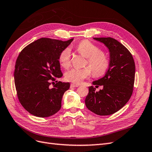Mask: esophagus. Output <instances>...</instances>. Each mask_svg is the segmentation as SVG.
Instances as JSON below:
<instances>
[{
	"mask_svg": "<svg viewBox=\"0 0 152 152\" xmlns=\"http://www.w3.org/2000/svg\"><path fill=\"white\" fill-rule=\"evenodd\" d=\"M78 86H79L78 85H75L74 84H70V88H73V87H77Z\"/></svg>",
	"mask_w": 152,
	"mask_h": 152,
	"instance_id": "1",
	"label": "esophagus"
}]
</instances>
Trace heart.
<instances>
[{
  "label": "heart",
  "mask_w": 152,
  "mask_h": 152,
  "mask_svg": "<svg viewBox=\"0 0 152 152\" xmlns=\"http://www.w3.org/2000/svg\"><path fill=\"white\" fill-rule=\"evenodd\" d=\"M76 48L78 53L87 58V64H89L91 67L72 68L65 74V79L66 81L79 84L84 79L91 76L93 72L92 69L93 70L94 76L96 77H102L107 73L110 66V59L107 54L100 50L98 45L89 40H84L78 44ZM71 57L70 49L69 48L64 49L59 54L58 58L60 65L65 68L69 67L71 63Z\"/></svg>",
  "instance_id": "b5f03b06"
}]
</instances>
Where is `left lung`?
<instances>
[{"label": "left lung", "mask_w": 152, "mask_h": 152, "mask_svg": "<svg viewBox=\"0 0 152 152\" xmlns=\"http://www.w3.org/2000/svg\"><path fill=\"white\" fill-rule=\"evenodd\" d=\"M104 44L110 52V66L105 75L93 82L96 87L103 89L96 92L89 87L85 103L90 111L98 115H109L125 105L132 94L135 77V63L131 53L124 45L111 37L93 38Z\"/></svg>", "instance_id": "1"}]
</instances>
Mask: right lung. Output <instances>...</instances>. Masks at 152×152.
I'll use <instances>...</instances> for the list:
<instances>
[{"label":"right lung","instance_id":"add662e5","mask_svg":"<svg viewBox=\"0 0 152 152\" xmlns=\"http://www.w3.org/2000/svg\"><path fill=\"white\" fill-rule=\"evenodd\" d=\"M73 40L41 38L26 46L18 56L14 73L18 98L33 115L48 117L60 110L63 96L70 85L56 80L63 76L58 58ZM50 81L57 82L53 88L49 87Z\"/></svg>","mask_w":152,"mask_h":152}]
</instances>
